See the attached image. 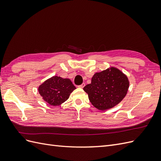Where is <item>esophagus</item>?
<instances>
[{"instance_id":"34e87169","label":"esophagus","mask_w":161,"mask_h":161,"mask_svg":"<svg viewBox=\"0 0 161 161\" xmlns=\"http://www.w3.org/2000/svg\"><path fill=\"white\" fill-rule=\"evenodd\" d=\"M85 86V83H82V84H81L80 85H79V87H80V88H81V89H82Z\"/></svg>"}]
</instances>
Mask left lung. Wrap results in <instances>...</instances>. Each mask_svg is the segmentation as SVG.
Segmentation results:
<instances>
[{"label": "left lung", "mask_w": 161, "mask_h": 161, "mask_svg": "<svg viewBox=\"0 0 161 161\" xmlns=\"http://www.w3.org/2000/svg\"><path fill=\"white\" fill-rule=\"evenodd\" d=\"M129 88L127 76L119 70L112 67L92 76L91 83L84 91L94 107L99 110L112 108L121 101Z\"/></svg>", "instance_id": "left-lung-1"}]
</instances>
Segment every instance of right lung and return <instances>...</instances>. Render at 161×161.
Masks as SVG:
<instances>
[{"label":"right lung","instance_id":"right-lung-1","mask_svg":"<svg viewBox=\"0 0 161 161\" xmlns=\"http://www.w3.org/2000/svg\"><path fill=\"white\" fill-rule=\"evenodd\" d=\"M76 89L69 79L53 76L39 86V92L43 100L52 106L60 105L66 101Z\"/></svg>","mask_w":161,"mask_h":161}]
</instances>
